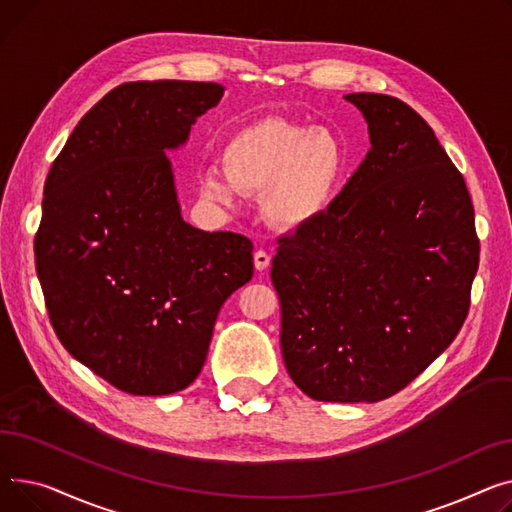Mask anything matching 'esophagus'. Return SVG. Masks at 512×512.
Here are the masks:
<instances>
[{
	"label": "esophagus",
	"mask_w": 512,
	"mask_h": 512,
	"mask_svg": "<svg viewBox=\"0 0 512 512\" xmlns=\"http://www.w3.org/2000/svg\"><path fill=\"white\" fill-rule=\"evenodd\" d=\"M268 264H270V254L268 252H264V250L254 252V266H256V270H264V268H268Z\"/></svg>",
	"instance_id": "1"
}]
</instances>
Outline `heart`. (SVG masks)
<instances>
[{"instance_id":"1","label":"heart","mask_w":512,"mask_h":512,"mask_svg":"<svg viewBox=\"0 0 512 512\" xmlns=\"http://www.w3.org/2000/svg\"><path fill=\"white\" fill-rule=\"evenodd\" d=\"M223 169L198 179L204 200L225 208L237 196H260L270 225L295 231L322 217L345 171L341 140L326 128L268 117L235 132L221 150Z\"/></svg>"}]
</instances>
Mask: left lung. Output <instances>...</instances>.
Instances as JSON below:
<instances>
[{
  "label": "left lung",
  "instance_id": "1",
  "mask_svg": "<svg viewBox=\"0 0 512 512\" xmlns=\"http://www.w3.org/2000/svg\"><path fill=\"white\" fill-rule=\"evenodd\" d=\"M372 148L314 223L279 239L270 279L291 380L316 401L376 403L455 341L479 264L473 204L426 119L345 97Z\"/></svg>",
  "mask_w": 512,
  "mask_h": 512
}]
</instances>
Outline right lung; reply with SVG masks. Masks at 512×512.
I'll return each instance as SVG.
<instances>
[{
  "label": "right lung",
  "mask_w": 512,
  "mask_h": 512,
  "mask_svg": "<svg viewBox=\"0 0 512 512\" xmlns=\"http://www.w3.org/2000/svg\"><path fill=\"white\" fill-rule=\"evenodd\" d=\"M215 82L113 88L74 128L45 182L37 275L57 339L130 395L200 374L225 299L252 279V242L184 221L167 150L219 105Z\"/></svg>",
  "instance_id": "1"
}]
</instances>
